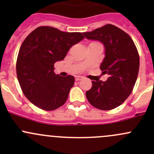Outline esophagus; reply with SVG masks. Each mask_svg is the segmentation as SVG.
I'll return each mask as SVG.
<instances>
[{"label": "esophagus", "mask_w": 154, "mask_h": 154, "mask_svg": "<svg viewBox=\"0 0 154 154\" xmlns=\"http://www.w3.org/2000/svg\"><path fill=\"white\" fill-rule=\"evenodd\" d=\"M82 79H83V77H80V76H77V77H75L76 81H79V80H81Z\"/></svg>", "instance_id": "34e87169"}]
</instances>
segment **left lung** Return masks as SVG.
Returning <instances> with one entry per match:
<instances>
[{
  "mask_svg": "<svg viewBox=\"0 0 154 154\" xmlns=\"http://www.w3.org/2000/svg\"><path fill=\"white\" fill-rule=\"evenodd\" d=\"M86 38L103 43L105 57L100 68L109 77L106 81H91L86 92L88 102L95 108L110 110L120 106L129 97L136 83L139 56L131 37L112 24H106L83 33Z\"/></svg>",
  "mask_w": 154,
  "mask_h": 154,
  "instance_id": "1",
  "label": "left lung"
}]
</instances>
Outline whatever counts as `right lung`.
<instances>
[{
  "label": "right lung",
  "mask_w": 154,
  "mask_h": 154,
  "mask_svg": "<svg viewBox=\"0 0 154 154\" xmlns=\"http://www.w3.org/2000/svg\"><path fill=\"white\" fill-rule=\"evenodd\" d=\"M83 38L81 32L45 26L24 39L17 58V77L24 94L35 106L51 111L66 103L74 77L57 75L54 63L63 60L70 48Z\"/></svg>",
  "instance_id": "obj_1"
}]
</instances>
